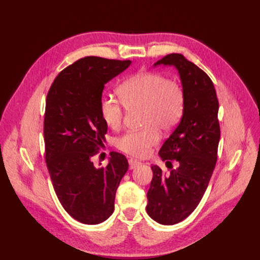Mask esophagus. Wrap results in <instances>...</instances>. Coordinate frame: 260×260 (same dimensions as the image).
I'll use <instances>...</instances> for the list:
<instances>
[{
  "label": "esophagus",
  "instance_id": "34e87169",
  "mask_svg": "<svg viewBox=\"0 0 260 260\" xmlns=\"http://www.w3.org/2000/svg\"><path fill=\"white\" fill-rule=\"evenodd\" d=\"M128 163H129V169L131 170L135 169V168L139 167V165H141V162L139 161V159H135V158H129Z\"/></svg>",
  "mask_w": 260,
  "mask_h": 260
}]
</instances>
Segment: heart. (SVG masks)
Returning <instances> with one entry per match:
<instances>
[{
  "instance_id": "b5f03b06",
  "label": "heart",
  "mask_w": 260,
  "mask_h": 260,
  "mask_svg": "<svg viewBox=\"0 0 260 260\" xmlns=\"http://www.w3.org/2000/svg\"><path fill=\"white\" fill-rule=\"evenodd\" d=\"M116 93L119 101L105 96L99 102V113L112 129H119L123 125L124 107L127 110H142L141 124L144 127L127 132L116 140V147L128 155H148L161 139L159 129H173L183 117L186 104L184 88L180 81L168 79L161 73L146 71L131 76L116 87Z\"/></svg>"
}]
</instances>
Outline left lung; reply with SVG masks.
<instances>
[{
	"instance_id": "1",
	"label": "left lung",
	"mask_w": 260,
	"mask_h": 260,
	"mask_svg": "<svg viewBox=\"0 0 260 260\" xmlns=\"http://www.w3.org/2000/svg\"><path fill=\"white\" fill-rule=\"evenodd\" d=\"M156 64H173L179 70L186 104L180 124L159 150L172 171L151 167L146 211L159 223L175 224L194 211L212 176L220 141L219 102L210 77L181 53H170ZM172 160L179 164L176 169Z\"/></svg>"
}]
</instances>
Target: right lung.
I'll return each mask as SVG.
<instances>
[{"label": "right lung", "instance_id": "add662e5", "mask_svg": "<svg viewBox=\"0 0 260 260\" xmlns=\"http://www.w3.org/2000/svg\"><path fill=\"white\" fill-rule=\"evenodd\" d=\"M129 64L131 60L81 58L60 71L47 95L43 135L49 174L63 209L86 224L101 223L113 213L116 191L128 170L126 156L117 152L101 169L91 158L107 133L99 113L105 84Z\"/></svg>", "mask_w": 260, "mask_h": 260}]
</instances>
